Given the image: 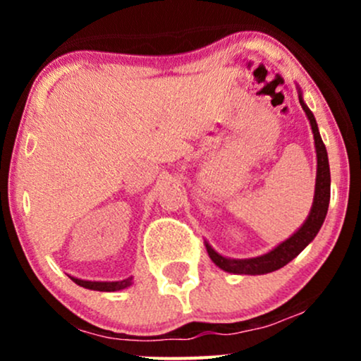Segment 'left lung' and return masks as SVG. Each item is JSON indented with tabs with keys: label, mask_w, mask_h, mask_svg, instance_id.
Segmentation results:
<instances>
[{
	"label": "left lung",
	"mask_w": 361,
	"mask_h": 361,
	"mask_svg": "<svg viewBox=\"0 0 361 361\" xmlns=\"http://www.w3.org/2000/svg\"><path fill=\"white\" fill-rule=\"evenodd\" d=\"M299 102L307 115L310 128L314 134V147H316L317 156V173H316V190H314V202L310 207V212L302 224L299 229L295 231L288 239L280 243L279 246L273 247L271 251L264 252V255L256 256V258L246 259H235L227 258V256L219 255L217 251L205 243L207 252H209L210 259L217 264L219 268L227 273H234V275H264V273H271L283 268L285 264L290 263L293 258L300 255L309 246V243L314 241L319 229H321L322 222H324L327 207H329L331 198V173H329V159H327V151L324 142H322L321 134H319V127L312 111L305 105L304 98H302V91L299 88Z\"/></svg>",
	"instance_id": "obj_1"
}]
</instances>
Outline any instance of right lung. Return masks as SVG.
<instances>
[{"label": "right lung", "instance_id": "right-lung-1", "mask_svg": "<svg viewBox=\"0 0 361 361\" xmlns=\"http://www.w3.org/2000/svg\"><path fill=\"white\" fill-rule=\"evenodd\" d=\"M71 280L74 283L80 285V287L98 290V292H117V290H123L132 285V276H128L126 280H118V281H91V280L76 279V276H71Z\"/></svg>", "mask_w": 361, "mask_h": 361}]
</instances>
